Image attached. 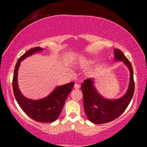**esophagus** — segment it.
I'll list each match as a JSON object with an SVG mask.
<instances>
[{
    "label": "esophagus",
    "instance_id": "1",
    "mask_svg": "<svg viewBox=\"0 0 147 147\" xmlns=\"http://www.w3.org/2000/svg\"><path fill=\"white\" fill-rule=\"evenodd\" d=\"M74 88H75V89H79L80 88V86L78 84H76V83L75 84H74Z\"/></svg>",
    "mask_w": 147,
    "mask_h": 147
}]
</instances>
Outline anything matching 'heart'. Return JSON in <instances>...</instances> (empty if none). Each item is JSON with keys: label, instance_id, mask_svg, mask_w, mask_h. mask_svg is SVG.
<instances>
[{"label": "heart", "instance_id": "heart-1", "mask_svg": "<svg viewBox=\"0 0 147 147\" xmlns=\"http://www.w3.org/2000/svg\"><path fill=\"white\" fill-rule=\"evenodd\" d=\"M87 63H90V62H89V61H88V62H87Z\"/></svg>", "mask_w": 147, "mask_h": 147}]
</instances>
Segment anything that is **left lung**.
I'll return each instance as SVG.
<instances>
[{
    "label": "left lung",
    "mask_w": 147,
    "mask_h": 147,
    "mask_svg": "<svg viewBox=\"0 0 147 147\" xmlns=\"http://www.w3.org/2000/svg\"><path fill=\"white\" fill-rule=\"evenodd\" d=\"M114 54L115 60L123 61L130 70V78L128 91L121 98L108 100L102 97L96 90L93 86V78L85 80L81 86L84 107L88 119L94 124H104L115 120L125 111L133 97L135 83L132 66L121 50L114 49Z\"/></svg>",
    "instance_id": "8db88e82"
}]
</instances>
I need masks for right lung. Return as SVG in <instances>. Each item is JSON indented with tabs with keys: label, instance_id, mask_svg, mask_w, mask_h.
Instances as JSON below:
<instances>
[{
	"label": "right lung",
	"instance_id": "1",
	"mask_svg": "<svg viewBox=\"0 0 147 147\" xmlns=\"http://www.w3.org/2000/svg\"><path fill=\"white\" fill-rule=\"evenodd\" d=\"M43 50L41 47H35L28 50L20 57L15 67L12 86L17 103L27 115L36 121L52 123L55 121L59 117L68 94L73 89L74 82L57 87L47 97L37 100L24 97L19 91L17 84V71L21 61L27 57Z\"/></svg>",
	"mask_w": 147,
	"mask_h": 147
}]
</instances>
